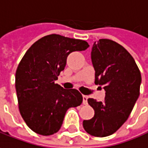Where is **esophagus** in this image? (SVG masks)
<instances>
[{"instance_id": "esophagus-1", "label": "esophagus", "mask_w": 148, "mask_h": 148, "mask_svg": "<svg viewBox=\"0 0 148 148\" xmlns=\"http://www.w3.org/2000/svg\"><path fill=\"white\" fill-rule=\"evenodd\" d=\"M88 97L87 95H83V103L84 105L88 104Z\"/></svg>"}]
</instances>
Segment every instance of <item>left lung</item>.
Masks as SVG:
<instances>
[{
    "label": "left lung",
    "instance_id": "left-lung-1",
    "mask_svg": "<svg viewBox=\"0 0 148 148\" xmlns=\"http://www.w3.org/2000/svg\"><path fill=\"white\" fill-rule=\"evenodd\" d=\"M91 59L95 70V84L103 85L105 99H88L94 116L84 120L88 134L107 137L118 131L128 119L140 94L141 73L128 51L117 42L100 39L94 42Z\"/></svg>",
    "mask_w": 148,
    "mask_h": 148
}]
</instances>
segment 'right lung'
Instances as JSON below:
<instances>
[{"label":"right lung","instance_id":"add662e5","mask_svg":"<svg viewBox=\"0 0 148 148\" xmlns=\"http://www.w3.org/2000/svg\"><path fill=\"white\" fill-rule=\"evenodd\" d=\"M88 47L84 40L53 34L25 52L16 69V89L21 115L33 132L43 136L57 132L68 109L82 103L77 89H64L55 81L64 69L68 55Z\"/></svg>","mask_w":148,"mask_h":148}]
</instances>
